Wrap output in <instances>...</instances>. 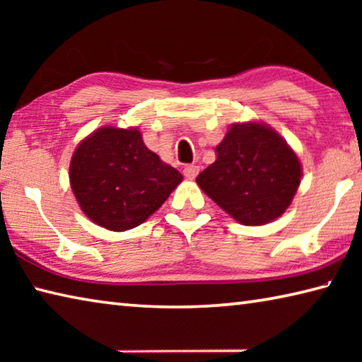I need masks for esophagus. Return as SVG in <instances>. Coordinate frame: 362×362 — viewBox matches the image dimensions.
Here are the masks:
<instances>
[{"label": "esophagus", "mask_w": 362, "mask_h": 362, "mask_svg": "<svg viewBox=\"0 0 362 362\" xmlns=\"http://www.w3.org/2000/svg\"><path fill=\"white\" fill-rule=\"evenodd\" d=\"M199 174V166H194V164H188V166L183 168V175L187 177V179L193 180L196 179V175Z\"/></svg>", "instance_id": "1"}]
</instances>
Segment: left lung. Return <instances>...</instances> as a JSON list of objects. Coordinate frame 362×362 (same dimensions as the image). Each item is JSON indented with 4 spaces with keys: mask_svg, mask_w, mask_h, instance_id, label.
I'll list each match as a JSON object with an SVG mask.
<instances>
[{
    "mask_svg": "<svg viewBox=\"0 0 362 362\" xmlns=\"http://www.w3.org/2000/svg\"><path fill=\"white\" fill-rule=\"evenodd\" d=\"M196 177L199 188L243 225L273 222L291 206L302 166L286 140L263 122H236Z\"/></svg>",
    "mask_w": 362,
    "mask_h": 362,
    "instance_id": "1",
    "label": "left lung"
}]
</instances>
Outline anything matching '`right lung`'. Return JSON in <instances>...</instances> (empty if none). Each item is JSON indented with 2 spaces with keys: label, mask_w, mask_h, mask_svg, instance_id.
Returning a JSON list of instances; mask_svg holds the SVG:
<instances>
[{
  "label": "right lung",
  "mask_w": 362,
  "mask_h": 362,
  "mask_svg": "<svg viewBox=\"0 0 362 362\" xmlns=\"http://www.w3.org/2000/svg\"><path fill=\"white\" fill-rule=\"evenodd\" d=\"M182 180L179 170L146 148L137 127H100L81 140L70 163V185L81 211L112 231L144 223Z\"/></svg>",
  "instance_id": "obj_1"
}]
</instances>
